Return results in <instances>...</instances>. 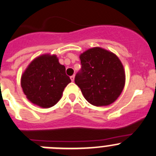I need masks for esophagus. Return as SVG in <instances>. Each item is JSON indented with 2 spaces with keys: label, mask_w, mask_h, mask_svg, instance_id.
<instances>
[{
  "label": "esophagus",
  "mask_w": 156,
  "mask_h": 156,
  "mask_svg": "<svg viewBox=\"0 0 156 156\" xmlns=\"http://www.w3.org/2000/svg\"><path fill=\"white\" fill-rule=\"evenodd\" d=\"M71 80H72V81H75V75H72V76L70 77Z\"/></svg>",
  "instance_id": "obj_1"
}]
</instances>
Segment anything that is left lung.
I'll use <instances>...</instances> for the list:
<instances>
[{
	"mask_svg": "<svg viewBox=\"0 0 156 156\" xmlns=\"http://www.w3.org/2000/svg\"><path fill=\"white\" fill-rule=\"evenodd\" d=\"M81 69L75 82L84 98L97 107L114 102L123 90L125 72L119 58L101 47H94L80 55Z\"/></svg>",
	"mask_w": 156,
	"mask_h": 156,
	"instance_id": "8db88e82",
	"label": "left lung"
}]
</instances>
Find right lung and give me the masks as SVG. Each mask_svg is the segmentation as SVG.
I'll return each instance as SVG.
<instances>
[{"label": "right lung", "mask_w": 156, "mask_h": 156, "mask_svg": "<svg viewBox=\"0 0 156 156\" xmlns=\"http://www.w3.org/2000/svg\"><path fill=\"white\" fill-rule=\"evenodd\" d=\"M20 82L23 91L30 102L49 108L61 99L71 79L56 55L45 54L30 62L21 76Z\"/></svg>", "instance_id": "add662e5"}]
</instances>
